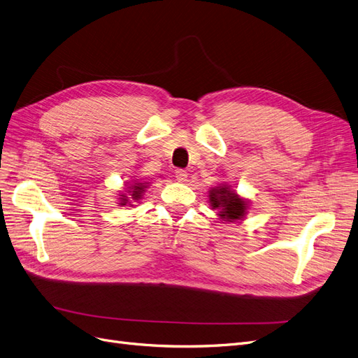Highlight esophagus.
<instances>
[{
	"mask_svg": "<svg viewBox=\"0 0 358 358\" xmlns=\"http://www.w3.org/2000/svg\"><path fill=\"white\" fill-rule=\"evenodd\" d=\"M187 172L184 169H176V178L180 181V182H186L187 181Z\"/></svg>",
	"mask_w": 358,
	"mask_h": 358,
	"instance_id": "obj_1",
	"label": "esophagus"
}]
</instances>
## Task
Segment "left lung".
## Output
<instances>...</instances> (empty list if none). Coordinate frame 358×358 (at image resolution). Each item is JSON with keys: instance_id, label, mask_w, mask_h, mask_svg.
<instances>
[{"instance_id": "8db88e82", "label": "left lung", "mask_w": 358, "mask_h": 358, "mask_svg": "<svg viewBox=\"0 0 358 358\" xmlns=\"http://www.w3.org/2000/svg\"><path fill=\"white\" fill-rule=\"evenodd\" d=\"M208 197L210 209L217 210V217L221 221L239 222L248 214L249 201L237 194V192L226 182L210 187Z\"/></svg>"}]
</instances>
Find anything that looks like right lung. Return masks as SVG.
<instances>
[{
  "label": "right lung",
  "instance_id": "obj_1",
  "mask_svg": "<svg viewBox=\"0 0 358 358\" xmlns=\"http://www.w3.org/2000/svg\"><path fill=\"white\" fill-rule=\"evenodd\" d=\"M150 182L141 180V178H134L125 184V189L119 192L117 194V203L119 206H134L132 203H136L143 199V194L145 190L149 189Z\"/></svg>",
  "mask_w": 358,
  "mask_h": 358
}]
</instances>
